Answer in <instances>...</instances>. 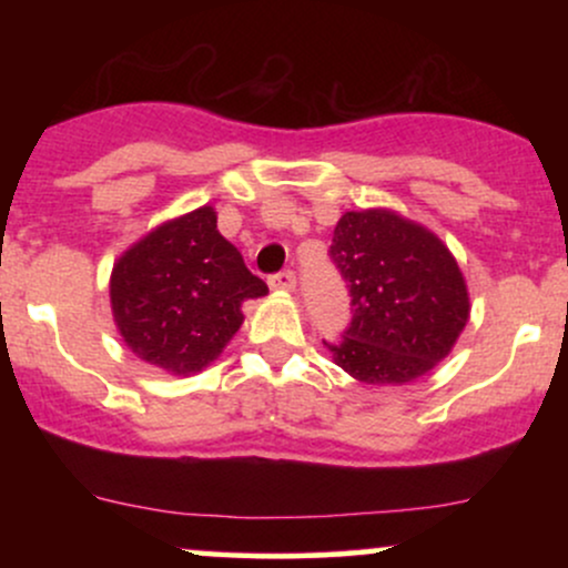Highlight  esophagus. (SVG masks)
<instances>
[{"instance_id":"34e87169","label":"esophagus","mask_w":568,"mask_h":568,"mask_svg":"<svg viewBox=\"0 0 568 568\" xmlns=\"http://www.w3.org/2000/svg\"><path fill=\"white\" fill-rule=\"evenodd\" d=\"M270 285L275 291H293L296 288V275H293L291 270H283V272H277V275L270 277Z\"/></svg>"}]
</instances>
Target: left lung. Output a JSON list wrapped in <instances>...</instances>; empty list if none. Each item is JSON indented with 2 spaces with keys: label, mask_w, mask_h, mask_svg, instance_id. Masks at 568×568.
I'll list each match as a JSON object with an SVG mask.
<instances>
[{
  "label": "left lung",
  "mask_w": 568,
  "mask_h": 568,
  "mask_svg": "<svg viewBox=\"0 0 568 568\" xmlns=\"http://www.w3.org/2000/svg\"><path fill=\"white\" fill-rule=\"evenodd\" d=\"M347 283L352 321L323 342L338 368L374 387H397L433 371L470 317L459 264L438 234L395 211H349L328 251Z\"/></svg>",
  "instance_id": "obj_1"
}]
</instances>
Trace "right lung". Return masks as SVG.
Segmentation results:
<instances>
[{
    "mask_svg": "<svg viewBox=\"0 0 568 568\" xmlns=\"http://www.w3.org/2000/svg\"><path fill=\"white\" fill-rule=\"evenodd\" d=\"M270 293L202 205L130 245L112 270L109 296L128 349L168 374H197L243 325V302Z\"/></svg>",
    "mask_w": 568,
    "mask_h": 568,
    "instance_id": "right-lung-1",
    "label": "right lung"
}]
</instances>
